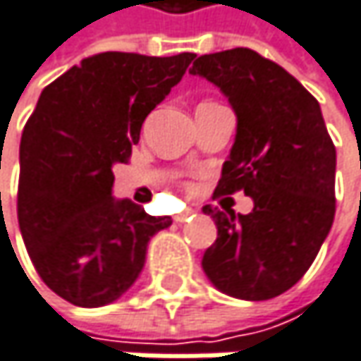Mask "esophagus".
Returning a JSON list of instances; mask_svg holds the SVG:
<instances>
[{
  "mask_svg": "<svg viewBox=\"0 0 361 361\" xmlns=\"http://www.w3.org/2000/svg\"><path fill=\"white\" fill-rule=\"evenodd\" d=\"M192 214H194V211H192V209H185L183 213L176 214V221H178V223H183V221H188V219H190Z\"/></svg>",
  "mask_w": 361,
  "mask_h": 361,
  "instance_id": "34e87169",
  "label": "esophagus"
}]
</instances>
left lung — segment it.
Returning <instances> with one entry per match:
<instances>
[{
  "label": "left lung",
  "instance_id": "8db88e82",
  "mask_svg": "<svg viewBox=\"0 0 361 361\" xmlns=\"http://www.w3.org/2000/svg\"><path fill=\"white\" fill-rule=\"evenodd\" d=\"M190 74L229 99L238 134L213 198L244 192L247 214L207 204L216 240L202 269L240 300H271L306 275L335 219L337 150L318 101L279 63L235 47L200 55Z\"/></svg>",
  "mask_w": 361,
  "mask_h": 361
}]
</instances>
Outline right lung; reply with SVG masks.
I'll list each match as a JSON object with an SVG mask.
<instances>
[{
	"mask_svg": "<svg viewBox=\"0 0 361 361\" xmlns=\"http://www.w3.org/2000/svg\"><path fill=\"white\" fill-rule=\"evenodd\" d=\"M194 57L105 51L41 92L20 140L18 223L39 277L66 302L111 304L140 275L148 240L171 225L114 200V165L130 161L147 115Z\"/></svg>",
	"mask_w": 361,
	"mask_h": 361,
	"instance_id": "obj_1",
	"label": "right lung"
}]
</instances>
